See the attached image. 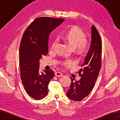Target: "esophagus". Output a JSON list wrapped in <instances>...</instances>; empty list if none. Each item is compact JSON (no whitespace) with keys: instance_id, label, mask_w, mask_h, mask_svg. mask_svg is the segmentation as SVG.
<instances>
[{"instance_id":"34e87169","label":"esophagus","mask_w":120,"mask_h":120,"mask_svg":"<svg viewBox=\"0 0 120 120\" xmlns=\"http://www.w3.org/2000/svg\"><path fill=\"white\" fill-rule=\"evenodd\" d=\"M55 75L56 76V77H60V76H61L63 75V74L62 73L60 72H57L55 73Z\"/></svg>"}]
</instances>
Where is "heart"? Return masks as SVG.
<instances>
[{"mask_svg":"<svg viewBox=\"0 0 120 120\" xmlns=\"http://www.w3.org/2000/svg\"><path fill=\"white\" fill-rule=\"evenodd\" d=\"M86 37V34L80 28L72 26L64 31L60 36V38L71 47L76 54L82 56L87 54L90 48V43ZM54 45L53 43L52 47ZM70 63L68 60L65 62L67 65Z\"/></svg>","mask_w":120,"mask_h":120,"instance_id":"1","label":"heart"}]
</instances>
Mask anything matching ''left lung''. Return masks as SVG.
<instances>
[{
  "mask_svg": "<svg viewBox=\"0 0 120 120\" xmlns=\"http://www.w3.org/2000/svg\"><path fill=\"white\" fill-rule=\"evenodd\" d=\"M102 43L100 34L95 26L92 27L91 45L84 62L78 72L79 80L72 82L67 95L72 100L80 101L88 96L94 88L101 66Z\"/></svg>",
  "mask_w": 120,
  "mask_h": 120,
  "instance_id": "obj_1",
  "label": "left lung"
}]
</instances>
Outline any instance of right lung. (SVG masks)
I'll list each match as a JSON object with an SVG mask.
<instances>
[{
  "mask_svg": "<svg viewBox=\"0 0 120 120\" xmlns=\"http://www.w3.org/2000/svg\"><path fill=\"white\" fill-rule=\"evenodd\" d=\"M64 21L43 17L31 22L23 34L20 45V76L27 94L39 100L48 94L49 81L54 76L52 70L39 72V60L48 51L49 34Z\"/></svg>",
  "mask_w": 120,
  "mask_h": 120,
  "instance_id": "1",
  "label": "right lung"
}]
</instances>
